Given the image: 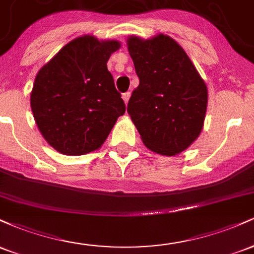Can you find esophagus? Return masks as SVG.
<instances>
[{"label":"esophagus","mask_w":254,"mask_h":254,"mask_svg":"<svg viewBox=\"0 0 254 254\" xmlns=\"http://www.w3.org/2000/svg\"><path fill=\"white\" fill-rule=\"evenodd\" d=\"M122 98H123L125 105H127V103H129V99H130V93H124V94L122 95Z\"/></svg>","instance_id":"1"}]
</instances>
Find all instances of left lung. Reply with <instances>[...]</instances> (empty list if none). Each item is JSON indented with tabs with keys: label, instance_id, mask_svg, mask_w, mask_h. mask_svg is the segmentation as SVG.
Masks as SVG:
<instances>
[{
	"label": "left lung",
	"instance_id": "left-lung-1",
	"mask_svg": "<svg viewBox=\"0 0 254 254\" xmlns=\"http://www.w3.org/2000/svg\"><path fill=\"white\" fill-rule=\"evenodd\" d=\"M127 44L139 78L127 113L148 149L177 155L202 132L206 84L185 50L170 36H130Z\"/></svg>",
	"mask_w": 254,
	"mask_h": 254
}]
</instances>
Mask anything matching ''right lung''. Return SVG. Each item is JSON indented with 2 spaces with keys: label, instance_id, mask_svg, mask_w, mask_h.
<instances>
[{
  "label": "right lung",
  "instance_id": "right-lung-1",
  "mask_svg": "<svg viewBox=\"0 0 254 254\" xmlns=\"http://www.w3.org/2000/svg\"><path fill=\"white\" fill-rule=\"evenodd\" d=\"M115 39L90 34L64 45L34 78L31 109L45 141L64 155L98 150L124 115L125 104L107 70Z\"/></svg>",
  "mask_w": 254,
  "mask_h": 254
}]
</instances>
